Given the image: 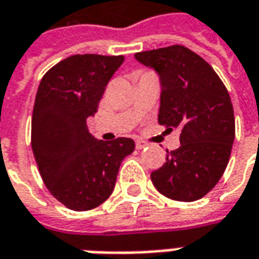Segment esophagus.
I'll list each match as a JSON object with an SVG mask.
<instances>
[{
  "mask_svg": "<svg viewBox=\"0 0 259 259\" xmlns=\"http://www.w3.org/2000/svg\"><path fill=\"white\" fill-rule=\"evenodd\" d=\"M144 147H146V143H143V141L140 140L136 141V148H137V150H141V148H144Z\"/></svg>",
  "mask_w": 259,
  "mask_h": 259,
  "instance_id": "1",
  "label": "esophagus"
}]
</instances>
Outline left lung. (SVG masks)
<instances>
[{"label": "left lung", "mask_w": 259, "mask_h": 259, "mask_svg": "<svg viewBox=\"0 0 259 259\" xmlns=\"http://www.w3.org/2000/svg\"><path fill=\"white\" fill-rule=\"evenodd\" d=\"M161 77L158 122L180 129V147L168 151L151 174L161 194L175 201L202 198L228 166L234 141V113L228 89L205 59L185 46H169L135 55Z\"/></svg>", "instance_id": "8db88e82"}]
</instances>
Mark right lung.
<instances>
[{
	"label": "right lung",
	"instance_id": "right-lung-1",
	"mask_svg": "<svg viewBox=\"0 0 259 259\" xmlns=\"http://www.w3.org/2000/svg\"><path fill=\"white\" fill-rule=\"evenodd\" d=\"M123 55H72L42 76L31 116V148L44 185L73 211H89L112 194L119 166L135 141L96 140L93 116Z\"/></svg>",
	"mask_w": 259,
	"mask_h": 259
}]
</instances>
